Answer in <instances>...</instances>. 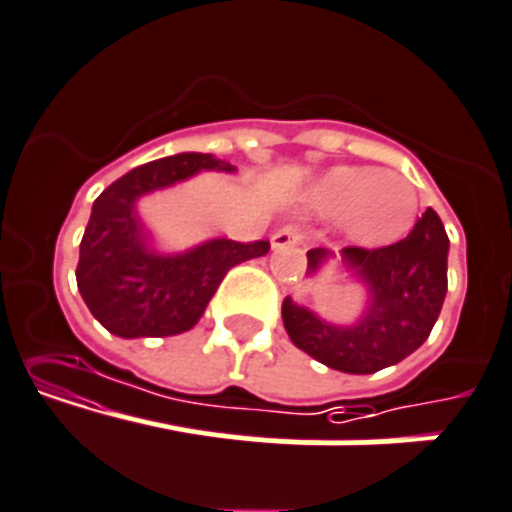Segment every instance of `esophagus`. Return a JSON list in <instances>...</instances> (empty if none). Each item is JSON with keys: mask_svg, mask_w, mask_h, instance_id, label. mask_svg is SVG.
Segmentation results:
<instances>
[{"mask_svg": "<svg viewBox=\"0 0 512 512\" xmlns=\"http://www.w3.org/2000/svg\"><path fill=\"white\" fill-rule=\"evenodd\" d=\"M301 238H304V233L299 231L296 226H284L279 228V231L271 236V246L279 251V248H286V246H296V243H301Z\"/></svg>", "mask_w": 512, "mask_h": 512, "instance_id": "34e87169", "label": "esophagus"}]
</instances>
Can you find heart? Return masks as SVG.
Here are the masks:
<instances>
[{"mask_svg":"<svg viewBox=\"0 0 512 512\" xmlns=\"http://www.w3.org/2000/svg\"><path fill=\"white\" fill-rule=\"evenodd\" d=\"M309 206L324 218L342 216L349 241L374 248L410 233L420 198L410 180L394 170L334 168L314 183Z\"/></svg>","mask_w":512,"mask_h":512,"instance_id":"obj_1","label":"heart"}]
</instances>
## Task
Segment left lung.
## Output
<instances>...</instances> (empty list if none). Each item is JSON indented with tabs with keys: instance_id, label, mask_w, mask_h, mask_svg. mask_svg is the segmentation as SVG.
Here are the masks:
<instances>
[{
	"instance_id": "1",
	"label": "left lung",
	"mask_w": 512,
	"mask_h": 512,
	"mask_svg": "<svg viewBox=\"0 0 512 512\" xmlns=\"http://www.w3.org/2000/svg\"><path fill=\"white\" fill-rule=\"evenodd\" d=\"M445 226L432 208L417 218L410 236L392 246L342 248V264L367 286V309L354 324H329L286 296L281 316L291 342L326 367L374 374L402 362L425 344L447 294ZM334 253L306 251V276H314Z\"/></svg>"
}]
</instances>
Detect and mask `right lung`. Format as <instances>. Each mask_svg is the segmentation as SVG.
<instances>
[{
  "label": "right lung",
  "mask_w": 512,
  "mask_h": 512,
  "mask_svg": "<svg viewBox=\"0 0 512 512\" xmlns=\"http://www.w3.org/2000/svg\"><path fill=\"white\" fill-rule=\"evenodd\" d=\"M201 170L233 165L211 153H178L130 170L92 203L80 243L77 289L107 332L123 339L175 337L198 324L236 264L266 256L269 241L211 238L183 253H158L138 218V201Z\"/></svg>",
  "instance_id": "add662e5"
}]
</instances>
